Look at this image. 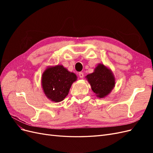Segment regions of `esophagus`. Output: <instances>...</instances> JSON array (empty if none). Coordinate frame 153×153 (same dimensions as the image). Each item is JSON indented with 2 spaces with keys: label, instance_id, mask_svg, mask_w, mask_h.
<instances>
[{
  "label": "esophagus",
  "instance_id": "obj_1",
  "mask_svg": "<svg viewBox=\"0 0 153 153\" xmlns=\"http://www.w3.org/2000/svg\"><path fill=\"white\" fill-rule=\"evenodd\" d=\"M78 75H79V76H80V78H84V73H83L82 72H80L79 73H78Z\"/></svg>",
  "mask_w": 153,
  "mask_h": 153
}]
</instances>
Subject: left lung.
<instances>
[{
    "mask_svg": "<svg viewBox=\"0 0 153 153\" xmlns=\"http://www.w3.org/2000/svg\"><path fill=\"white\" fill-rule=\"evenodd\" d=\"M92 90L100 98L108 95L115 86L112 73L102 64H99L94 72L86 76Z\"/></svg>",
    "mask_w": 153,
    "mask_h": 153,
    "instance_id": "obj_1",
    "label": "left lung"
}]
</instances>
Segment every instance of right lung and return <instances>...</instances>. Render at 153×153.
I'll return each instance as SVG.
<instances>
[{"label": "right lung", "instance_id": "right-lung-1", "mask_svg": "<svg viewBox=\"0 0 153 153\" xmlns=\"http://www.w3.org/2000/svg\"><path fill=\"white\" fill-rule=\"evenodd\" d=\"M75 73L59 65L47 68L42 75V87L45 95L51 101L60 102L68 94L73 83L76 81Z\"/></svg>", "mask_w": 153, "mask_h": 153}]
</instances>
